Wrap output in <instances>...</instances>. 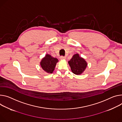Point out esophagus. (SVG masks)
<instances>
[{
	"instance_id": "esophagus-1",
	"label": "esophagus",
	"mask_w": 122,
	"mask_h": 122,
	"mask_svg": "<svg viewBox=\"0 0 122 122\" xmlns=\"http://www.w3.org/2000/svg\"><path fill=\"white\" fill-rule=\"evenodd\" d=\"M60 59L61 60H65L66 59V57H64V56H61Z\"/></svg>"
}]
</instances>
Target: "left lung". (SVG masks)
Segmentation results:
<instances>
[{"instance_id": "left-lung-1", "label": "left lung", "mask_w": 122, "mask_h": 122, "mask_svg": "<svg viewBox=\"0 0 122 122\" xmlns=\"http://www.w3.org/2000/svg\"><path fill=\"white\" fill-rule=\"evenodd\" d=\"M71 71L76 75L81 74L86 70L87 63L86 60L79 56L78 53L73 55L71 59L68 61Z\"/></svg>"}]
</instances>
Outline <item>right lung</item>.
Listing matches in <instances>:
<instances>
[{"label":"right lung","mask_w":122,"mask_h":122,"mask_svg":"<svg viewBox=\"0 0 122 122\" xmlns=\"http://www.w3.org/2000/svg\"><path fill=\"white\" fill-rule=\"evenodd\" d=\"M58 62V60L56 58L51 56L50 54H46L45 56L42 59L40 65L42 69L46 72L52 73Z\"/></svg>","instance_id":"1"}]
</instances>
